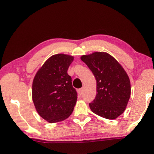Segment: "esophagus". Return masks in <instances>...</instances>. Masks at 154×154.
<instances>
[{"instance_id": "1", "label": "esophagus", "mask_w": 154, "mask_h": 154, "mask_svg": "<svg viewBox=\"0 0 154 154\" xmlns=\"http://www.w3.org/2000/svg\"><path fill=\"white\" fill-rule=\"evenodd\" d=\"M84 90H85L84 87L81 88V89H79V90H78V93H79V94H82L83 93V92H84Z\"/></svg>"}]
</instances>
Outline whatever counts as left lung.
<instances>
[{
    "instance_id": "8db88e82",
    "label": "left lung",
    "mask_w": 154,
    "mask_h": 154,
    "mask_svg": "<svg viewBox=\"0 0 154 154\" xmlns=\"http://www.w3.org/2000/svg\"><path fill=\"white\" fill-rule=\"evenodd\" d=\"M81 60L92 71L97 81V95L89 103L92 112L114 120L126 109L131 94L128 75L119 62L109 54L96 51L83 55Z\"/></svg>"
}]
</instances>
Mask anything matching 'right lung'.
<instances>
[{
  "instance_id": "obj_1",
  "label": "right lung",
  "mask_w": 154,
  "mask_h": 154,
  "mask_svg": "<svg viewBox=\"0 0 154 154\" xmlns=\"http://www.w3.org/2000/svg\"><path fill=\"white\" fill-rule=\"evenodd\" d=\"M74 57L58 54L45 61L35 73L32 96L35 109L48 122H61L73 112L77 94L67 69Z\"/></svg>"
}]
</instances>
